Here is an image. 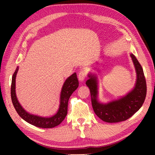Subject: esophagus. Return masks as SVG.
<instances>
[{"label": "esophagus", "instance_id": "esophagus-1", "mask_svg": "<svg viewBox=\"0 0 155 155\" xmlns=\"http://www.w3.org/2000/svg\"><path fill=\"white\" fill-rule=\"evenodd\" d=\"M86 78V73L85 72V71L83 70H81V71L79 72L78 73V80L81 82H83L85 80V78Z\"/></svg>", "mask_w": 155, "mask_h": 155}]
</instances>
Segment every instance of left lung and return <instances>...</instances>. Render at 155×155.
I'll return each instance as SVG.
<instances>
[{
    "mask_svg": "<svg viewBox=\"0 0 155 155\" xmlns=\"http://www.w3.org/2000/svg\"><path fill=\"white\" fill-rule=\"evenodd\" d=\"M130 57L135 68L136 81L134 87L126 95L108 103H101L98 100V80L94 73H89V79L85 84L90 88L94 113L100 119L109 123L122 122L130 118L140 109L146 96V82L142 67L134 54Z\"/></svg>",
    "mask_w": 155,
    "mask_h": 155,
    "instance_id": "left-lung-1",
    "label": "left lung"
}]
</instances>
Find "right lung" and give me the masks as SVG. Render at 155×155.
<instances>
[{"label":"right lung","mask_w":155,"mask_h":155,"mask_svg":"<svg viewBox=\"0 0 155 155\" xmlns=\"http://www.w3.org/2000/svg\"><path fill=\"white\" fill-rule=\"evenodd\" d=\"M18 69L19 68L18 66L13 74L11 87L12 103L18 115L26 122L37 127L51 128L55 127L61 124L67 115L68 104L70 97L78 87V81L77 77V73L74 72L65 81L64 85L62 86L61 94H60L59 109L56 114L51 117H43L30 114L29 112L27 111L23 108V107L18 101L16 93H15V78H16Z\"/></svg>","instance_id":"obj_1"}]
</instances>
